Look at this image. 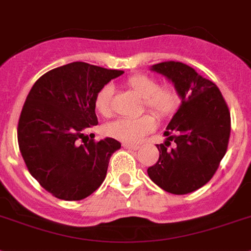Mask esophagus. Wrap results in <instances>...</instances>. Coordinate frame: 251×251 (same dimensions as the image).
<instances>
[{
	"mask_svg": "<svg viewBox=\"0 0 251 251\" xmlns=\"http://www.w3.org/2000/svg\"><path fill=\"white\" fill-rule=\"evenodd\" d=\"M124 148L126 149H131V151H136L139 149V145L138 144H130V143H124Z\"/></svg>",
	"mask_w": 251,
	"mask_h": 251,
	"instance_id": "34e87169",
	"label": "esophagus"
}]
</instances>
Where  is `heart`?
<instances>
[{
  "label": "heart",
  "mask_w": 251,
  "mask_h": 251,
  "mask_svg": "<svg viewBox=\"0 0 251 251\" xmlns=\"http://www.w3.org/2000/svg\"><path fill=\"white\" fill-rule=\"evenodd\" d=\"M125 84L132 92L143 98L144 107L157 119H166L175 112L180 103L177 90L170 83L158 84L157 79L148 74H134L125 80ZM113 86L103 85L94 98L96 111L103 117L112 113ZM155 122L151 115H143L135 119H117L104 126V134L121 142L135 143L145 134L154 129Z\"/></svg>",
  "instance_id": "heart-1"
}]
</instances>
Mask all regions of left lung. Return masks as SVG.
<instances>
[{
    "instance_id": "obj_1",
    "label": "left lung",
    "mask_w": 251,
    "mask_h": 251,
    "mask_svg": "<svg viewBox=\"0 0 251 251\" xmlns=\"http://www.w3.org/2000/svg\"><path fill=\"white\" fill-rule=\"evenodd\" d=\"M151 70L171 80L182 100L165 131L167 140L157 144L159 158L148 175L167 193H191L213 177L226 154L231 132L228 106L216 84L182 62H161Z\"/></svg>"
}]
</instances>
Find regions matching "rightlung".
Here are the masks:
<instances>
[{
  "label": "right lung",
  "instance_id": "1",
  "mask_svg": "<svg viewBox=\"0 0 251 251\" xmlns=\"http://www.w3.org/2000/svg\"><path fill=\"white\" fill-rule=\"evenodd\" d=\"M122 74L71 62L42 75L29 92L19 119V148L31 176L53 197L81 201L102 185L121 144L112 138L96 142L85 132L98 125L96 94Z\"/></svg>",
  "mask_w": 251,
  "mask_h": 251
}]
</instances>
